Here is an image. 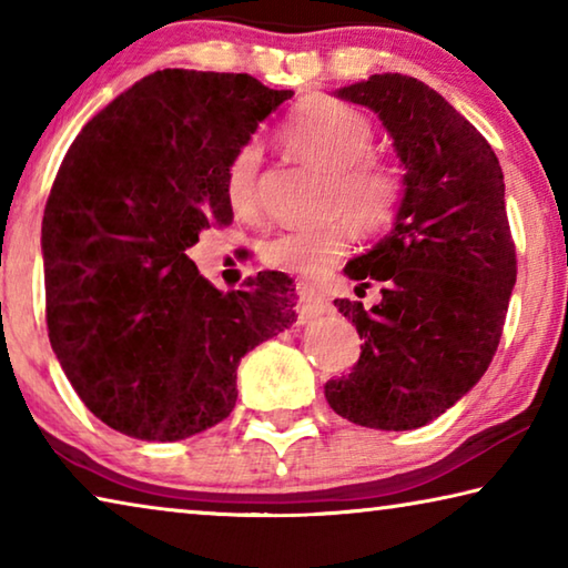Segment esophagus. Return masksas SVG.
<instances>
[{
	"mask_svg": "<svg viewBox=\"0 0 568 568\" xmlns=\"http://www.w3.org/2000/svg\"><path fill=\"white\" fill-rule=\"evenodd\" d=\"M328 311H331L328 297L321 295V293H315L313 287H303L301 297H297V315H301V323L318 318V315L328 313Z\"/></svg>",
	"mask_w": 568,
	"mask_h": 568,
	"instance_id": "1",
	"label": "esophagus"
}]
</instances>
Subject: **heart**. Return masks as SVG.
<instances>
[{"label": "heart", "instance_id": "heart-1", "mask_svg": "<svg viewBox=\"0 0 568 568\" xmlns=\"http://www.w3.org/2000/svg\"><path fill=\"white\" fill-rule=\"evenodd\" d=\"M283 142L297 158L328 172L325 213H345L349 217L338 215L321 225L275 235L263 247V261L275 271L318 277L348 253L355 227L363 233H378L393 223L403 200V175L393 162L371 155V120L358 110L331 100L303 104L285 122ZM257 165V145H245L230 160L225 197L237 215H250L255 210Z\"/></svg>", "mask_w": 568, "mask_h": 568}]
</instances>
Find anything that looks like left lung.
Returning a JSON list of instances; mask_svg holds the SVG:
<instances>
[{
    "label": "left lung",
    "mask_w": 568,
    "mask_h": 568,
    "mask_svg": "<svg viewBox=\"0 0 568 568\" xmlns=\"http://www.w3.org/2000/svg\"><path fill=\"white\" fill-rule=\"evenodd\" d=\"M378 114L403 170L393 227L345 265L355 291L381 283V303L335 307L363 338L361 358L325 383L338 416L413 430L476 386L501 341L516 283L504 172L474 124L416 77L386 72L335 90Z\"/></svg>",
    "instance_id": "1"
}]
</instances>
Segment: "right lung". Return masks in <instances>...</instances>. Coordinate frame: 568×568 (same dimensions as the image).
<instances>
[{"label":"right lung","instance_id":"obj_1","mask_svg":"<svg viewBox=\"0 0 568 568\" xmlns=\"http://www.w3.org/2000/svg\"><path fill=\"white\" fill-rule=\"evenodd\" d=\"M291 98L250 74L162 70L67 150L42 217L47 328L77 396L120 434L213 428L235 408L240 358L295 323L285 273L220 293L185 255L233 220L230 160Z\"/></svg>","mask_w":568,"mask_h":568}]
</instances>
